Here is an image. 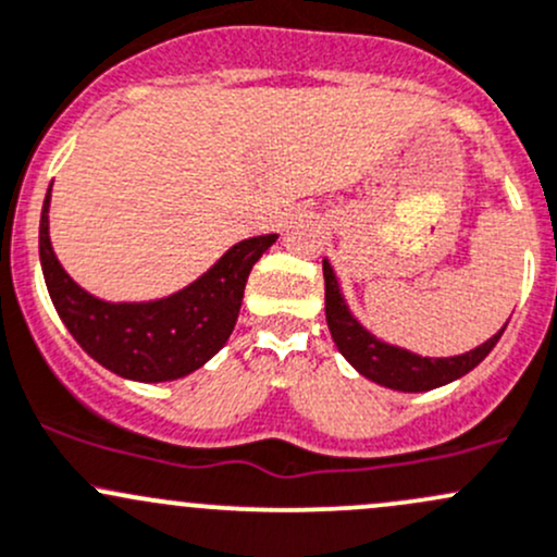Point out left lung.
<instances>
[{
    "label": "left lung",
    "mask_w": 557,
    "mask_h": 557,
    "mask_svg": "<svg viewBox=\"0 0 557 557\" xmlns=\"http://www.w3.org/2000/svg\"><path fill=\"white\" fill-rule=\"evenodd\" d=\"M323 277H325V320L327 331H331L333 342H336L338 352L347 357L349 366L355 368L360 376L371 379V382L389 386L397 392H426L435 386L450 384L470 373L472 368L485 360V355L496 347L505 327L488 338L480 347L470 349L465 355L456 357H421L408 352L403 347H392L373 336L371 331L360 325V320L349 312L347 301H344L338 280L333 274L331 263L323 259Z\"/></svg>",
    "instance_id": "left-lung-1"
}]
</instances>
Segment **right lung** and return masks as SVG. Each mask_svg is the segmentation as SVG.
Masks as SVG:
<instances>
[{"mask_svg":"<svg viewBox=\"0 0 557 557\" xmlns=\"http://www.w3.org/2000/svg\"><path fill=\"white\" fill-rule=\"evenodd\" d=\"M50 189L39 219V261L55 312L77 344L111 373L133 382H173L202 368L232 336L253 263L277 234L232 245L202 277L157 301L111 304L79 288L50 245Z\"/></svg>","mask_w":557,"mask_h":557,"instance_id":"add662e5","label":"right lung"}]
</instances>
